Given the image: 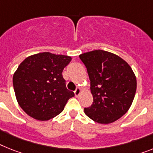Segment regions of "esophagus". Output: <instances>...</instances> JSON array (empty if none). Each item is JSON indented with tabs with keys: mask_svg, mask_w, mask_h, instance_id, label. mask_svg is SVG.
<instances>
[{
	"mask_svg": "<svg viewBox=\"0 0 153 153\" xmlns=\"http://www.w3.org/2000/svg\"><path fill=\"white\" fill-rule=\"evenodd\" d=\"M80 92H81V89L79 88H76L75 90V91H74V94H75V96L76 97H78L79 96V94H80Z\"/></svg>",
	"mask_w": 153,
	"mask_h": 153,
	"instance_id": "obj_1",
	"label": "esophagus"
}]
</instances>
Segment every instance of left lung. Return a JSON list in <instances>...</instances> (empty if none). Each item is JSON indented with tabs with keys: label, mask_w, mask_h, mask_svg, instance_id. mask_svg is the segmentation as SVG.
<instances>
[{
	"label": "left lung",
	"mask_w": 153,
	"mask_h": 153,
	"mask_svg": "<svg viewBox=\"0 0 153 153\" xmlns=\"http://www.w3.org/2000/svg\"><path fill=\"white\" fill-rule=\"evenodd\" d=\"M91 81L93 103L84 108L89 118L108 124L120 119L131 107L137 80L127 62L113 53L95 50L79 55Z\"/></svg>",
	"instance_id": "1"
}]
</instances>
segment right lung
<instances>
[{
    "label": "right lung",
    "mask_w": 153,
    "mask_h": 153,
    "mask_svg": "<svg viewBox=\"0 0 153 153\" xmlns=\"http://www.w3.org/2000/svg\"><path fill=\"white\" fill-rule=\"evenodd\" d=\"M72 58L43 52L27 57L13 76L16 99L30 117L45 121L62 113L66 102L74 96L62 76Z\"/></svg>",
    "instance_id": "add662e5"
}]
</instances>
